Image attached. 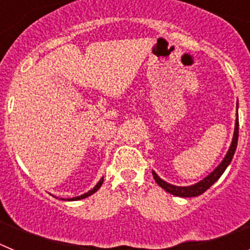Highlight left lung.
Masks as SVG:
<instances>
[{"mask_svg": "<svg viewBox=\"0 0 250 250\" xmlns=\"http://www.w3.org/2000/svg\"><path fill=\"white\" fill-rule=\"evenodd\" d=\"M237 109H238V104H237ZM238 135H239V119L237 118V120H235V129H234L233 141H231V145L230 147H229L228 152H227V155H225V158L223 159L222 163L216 167V169L214 170L213 173H210L207 178L203 179L202 182L196 183V184L194 185H190V187H175V185L169 184V183L164 182L163 179L159 178L158 174H156L155 171H152V176H154V179H155V182L158 183L159 187H161L165 191L173 194V195L182 196V198H191V196L202 195L204 191H207L208 189H209V188H210L211 185H213L214 183H215L220 176H222V174L224 173L225 169H227L228 165L230 164L231 159H233L234 156V152H235V149H237Z\"/></svg>", "mask_w": 250, "mask_h": 250, "instance_id": "left-lung-1", "label": "left lung"}]
</instances>
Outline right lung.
Returning <instances> with one entry per match:
<instances>
[{
	"mask_svg": "<svg viewBox=\"0 0 250 250\" xmlns=\"http://www.w3.org/2000/svg\"><path fill=\"white\" fill-rule=\"evenodd\" d=\"M103 182H104V178L101 179L100 182H99L98 184H96V187H95L94 189H91V190H90V191H87V193L83 194V195H80V196H76V198H70V199H67V200H71V202H74V200H80V199H85V198H87V196L92 195V194H94L95 191H98L99 189H100V187H101V185H103Z\"/></svg>",
	"mask_w": 250,
	"mask_h": 250,
	"instance_id": "right-lung-1",
	"label": "right lung"
}]
</instances>
